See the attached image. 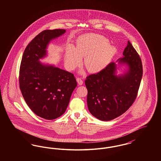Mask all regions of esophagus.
Instances as JSON below:
<instances>
[{"instance_id": "obj_1", "label": "esophagus", "mask_w": 161, "mask_h": 161, "mask_svg": "<svg viewBox=\"0 0 161 161\" xmlns=\"http://www.w3.org/2000/svg\"><path fill=\"white\" fill-rule=\"evenodd\" d=\"M77 81L78 84L79 85H82L83 84V81L82 80V79L81 78H77Z\"/></svg>"}]
</instances>
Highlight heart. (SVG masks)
<instances>
[{
    "instance_id": "obj_1",
    "label": "heart",
    "mask_w": 161,
    "mask_h": 161,
    "mask_svg": "<svg viewBox=\"0 0 161 161\" xmlns=\"http://www.w3.org/2000/svg\"><path fill=\"white\" fill-rule=\"evenodd\" d=\"M105 37L97 34H87L77 38L75 46L69 47L64 54V64L72 70L84 58L83 64L90 72H98L107 66L115 53V48L108 44Z\"/></svg>"
}]
</instances>
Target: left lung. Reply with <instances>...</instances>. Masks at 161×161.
Instances as JSON below:
<instances>
[{"label": "left lung", "mask_w": 161, "mask_h": 161, "mask_svg": "<svg viewBox=\"0 0 161 161\" xmlns=\"http://www.w3.org/2000/svg\"><path fill=\"white\" fill-rule=\"evenodd\" d=\"M123 54L118 61L128 66L124 74L116 75L117 65L112 62L85 80L89 110L101 121H110L123 114L138 95L143 72L141 58L129 41Z\"/></svg>", "instance_id": "1"}]
</instances>
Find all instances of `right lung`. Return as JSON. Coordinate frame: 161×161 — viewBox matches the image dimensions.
I'll list each match as a JSON object with an SVG mask.
<instances>
[{
    "label": "right lung",
    "mask_w": 161,
    "mask_h": 161,
    "mask_svg": "<svg viewBox=\"0 0 161 161\" xmlns=\"http://www.w3.org/2000/svg\"><path fill=\"white\" fill-rule=\"evenodd\" d=\"M65 32L47 30L38 34L25 48L20 67L19 85L24 100L36 115L47 120L65 112L77 86L73 74L39 60L46 56L50 41Z\"/></svg>",
    "instance_id": "add662e5"
}]
</instances>
